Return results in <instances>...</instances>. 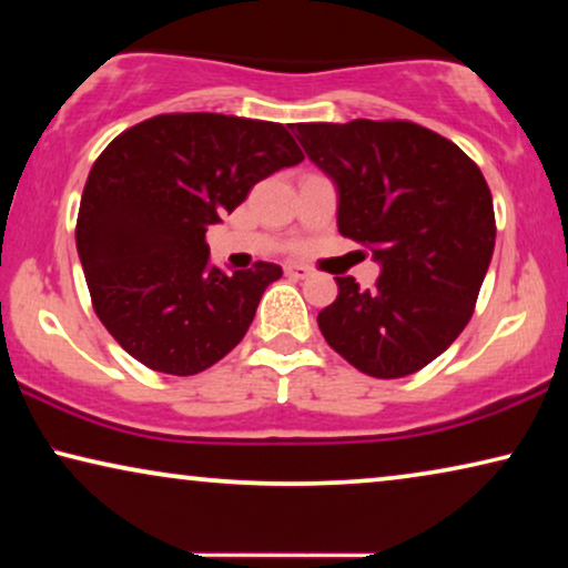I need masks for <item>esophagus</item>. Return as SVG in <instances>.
Segmentation results:
<instances>
[{
	"mask_svg": "<svg viewBox=\"0 0 568 568\" xmlns=\"http://www.w3.org/2000/svg\"><path fill=\"white\" fill-rule=\"evenodd\" d=\"M284 274L290 278H307L310 268L307 266H284Z\"/></svg>",
	"mask_w": 568,
	"mask_h": 568,
	"instance_id": "obj_1",
	"label": "esophagus"
}]
</instances>
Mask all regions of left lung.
Instances as JSON below:
<instances>
[{
    "label": "left lung",
    "mask_w": 568,
    "mask_h": 568,
    "mask_svg": "<svg viewBox=\"0 0 568 568\" xmlns=\"http://www.w3.org/2000/svg\"><path fill=\"white\" fill-rule=\"evenodd\" d=\"M307 158L338 185V232L383 263L372 290L338 276L317 313L333 352L395 379L437 359L468 325L491 263L496 220L480 168L414 121L294 123Z\"/></svg>",
    "instance_id": "8db88e82"
}]
</instances>
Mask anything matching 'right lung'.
I'll list each match as a JSON object with an SVG mask.
<instances>
[{
	"label": "right lung",
	"instance_id": "add662e5",
	"mask_svg": "<svg viewBox=\"0 0 568 568\" xmlns=\"http://www.w3.org/2000/svg\"><path fill=\"white\" fill-rule=\"evenodd\" d=\"M305 154L282 123L222 113H162L100 152L77 214L92 307L144 367L199 375L251 328L276 263L209 266L206 230L263 178Z\"/></svg>",
	"mask_w": 568,
	"mask_h": 568
}]
</instances>
